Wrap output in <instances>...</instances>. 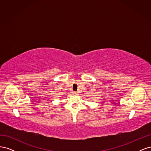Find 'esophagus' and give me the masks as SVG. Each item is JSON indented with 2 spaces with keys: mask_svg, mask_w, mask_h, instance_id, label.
<instances>
[{
  "mask_svg": "<svg viewBox=\"0 0 151 151\" xmlns=\"http://www.w3.org/2000/svg\"><path fill=\"white\" fill-rule=\"evenodd\" d=\"M73 94H77V92H75V91H74V92H73Z\"/></svg>",
  "mask_w": 151,
  "mask_h": 151,
  "instance_id": "1",
  "label": "esophagus"
}]
</instances>
